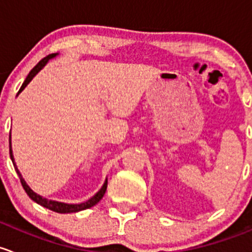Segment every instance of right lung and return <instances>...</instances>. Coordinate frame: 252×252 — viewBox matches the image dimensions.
Wrapping results in <instances>:
<instances>
[{"label": "right lung", "instance_id": "add662e5", "mask_svg": "<svg viewBox=\"0 0 252 252\" xmlns=\"http://www.w3.org/2000/svg\"><path fill=\"white\" fill-rule=\"evenodd\" d=\"M57 56H58V53L49 54V56L46 57V58H43L42 61L38 62L37 65H36L35 68L31 70V71L29 72V75H28V76H27V79H25V81L23 82V85H22V87H20V90H19V92H18V94H19V93L22 92V91L24 90V88L27 87L28 85H29V82L33 79V77L36 76V75L38 74V72L41 71V70L45 68L46 64H47L48 62L51 61V59L56 58ZM9 155H10V160H12V162H13V166H14V168H15V171H17L18 176H19L20 182H22L23 188H24V190L27 191V194H28V195H29V198L31 199V200H33V201H35V203H37L38 205H41V206L46 207V209L52 210V211H54V212H58V214H71V212H79V211H82V210L90 209V207L94 206L95 204L99 203V200L103 198V196H104L105 190H107L108 178H105L104 183H103V186H102V188H100L99 190H98L97 193H95L94 195L92 196V198L88 199L87 201H85V203L66 204V203H62V201L49 200V199H47V198H43V196L40 195V194L35 193V191H33L32 189L30 188L29 184L25 182V180H24V178H23L22 173H20V171L18 170L17 164H15V161H14V157H13L12 143H10V133H9Z\"/></svg>", "mask_w": 252, "mask_h": 252}]
</instances>
